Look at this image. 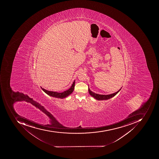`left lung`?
Instances as JSON below:
<instances>
[{"instance_id":"obj_1","label":"left lung","mask_w":159,"mask_h":159,"mask_svg":"<svg viewBox=\"0 0 159 159\" xmlns=\"http://www.w3.org/2000/svg\"><path fill=\"white\" fill-rule=\"evenodd\" d=\"M121 89H120L118 91L116 92L115 93H112V94H108V95H104V94H99L98 93H94L93 92L91 91L90 90L89 88L88 87V91L89 93L90 94L91 96H92L93 97L96 99L98 100H107L111 98H113L114 97L115 95H116L117 93H118L120 91V90Z\"/></svg>"}]
</instances>
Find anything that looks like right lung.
<instances>
[{
	"label": "right lung",
	"mask_w": 159,
	"mask_h": 159,
	"mask_svg": "<svg viewBox=\"0 0 159 159\" xmlns=\"http://www.w3.org/2000/svg\"><path fill=\"white\" fill-rule=\"evenodd\" d=\"M75 80L74 81V82H73V84H72L71 87H70L68 90H67L65 91L62 93H58L56 92L49 91L44 89L42 88V87H41V88H42V89L43 90L45 93H47V94H48L49 96H51V97H55V98L62 99L63 98H66V97H67L69 95H70V94L72 93L73 91L74 90V89H75Z\"/></svg>",
	"instance_id": "right-lung-1"
}]
</instances>
